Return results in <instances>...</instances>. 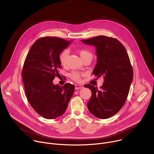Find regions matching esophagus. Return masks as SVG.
<instances>
[{
	"instance_id": "esophagus-1",
	"label": "esophagus",
	"mask_w": 154,
	"mask_h": 154,
	"mask_svg": "<svg viewBox=\"0 0 154 154\" xmlns=\"http://www.w3.org/2000/svg\"><path fill=\"white\" fill-rule=\"evenodd\" d=\"M83 88V85H75V89L77 90H80V89Z\"/></svg>"
}]
</instances>
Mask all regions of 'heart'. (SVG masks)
<instances>
[{"label":"heart","mask_w":154,"mask_h":154,"mask_svg":"<svg viewBox=\"0 0 154 154\" xmlns=\"http://www.w3.org/2000/svg\"><path fill=\"white\" fill-rule=\"evenodd\" d=\"M79 53L83 60H84L88 57H93L92 54L89 51L86 50V49L80 50L79 51ZM68 55H69V51L68 49H64L59 54L58 60L60 64L62 66H65L66 64L68 61ZM82 75H83V74L79 72H72L70 74L71 79L76 82H79L81 80V77Z\"/></svg>","instance_id":"heart-1"}]
</instances>
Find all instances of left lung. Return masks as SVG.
I'll return each mask as SVG.
<instances>
[{
    "mask_svg": "<svg viewBox=\"0 0 154 154\" xmlns=\"http://www.w3.org/2000/svg\"><path fill=\"white\" fill-rule=\"evenodd\" d=\"M81 41L96 47L97 61L93 74L104 79L101 90L85 85L92 93L88 108L96 117L107 119L120 110L129 93L134 73L128 54L115 38L101 35Z\"/></svg>",
    "mask_w": 154,
    "mask_h": 154,
    "instance_id": "obj_1",
    "label": "left lung"
}]
</instances>
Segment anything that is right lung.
<instances>
[{
  "instance_id": "right-lung-1",
  "label": "right lung",
  "mask_w": 154,
  "mask_h": 154,
  "mask_svg": "<svg viewBox=\"0 0 154 154\" xmlns=\"http://www.w3.org/2000/svg\"><path fill=\"white\" fill-rule=\"evenodd\" d=\"M71 41L57 37L37 39L30 48L22 72L27 98L35 112L43 118L55 119L66 109L75 86L54 85L53 80L62 66L59 54Z\"/></svg>"
}]
</instances>
